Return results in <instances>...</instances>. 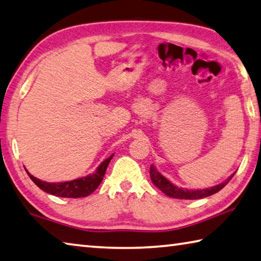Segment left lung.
<instances>
[{
	"label": "left lung",
	"mask_w": 261,
	"mask_h": 261,
	"mask_svg": "<svg viewBox=\"0 0 261 261\" xmlns=\"http://www.w3.org/2000/svg\"><path fill=\"white\" fill-rule=\"evenodd\" d=\"M234 174L230 175L227 179L223 181V183L213 186V188H210V189L186 190V189H179V188H177V186H175L174 184H171L170 181L166 178V177L162 176L159 171L155 169V167L153 165H151V167H150V177H151L152 183H153L161 192H164L166 195L170 196V198L181 199V200L203 199V198H207V196L217 193L218 191L222 190L224 186L227 184L230 179H232Z\"/></svg>",
	"instance_id": "obj_1"
}]
</instances>
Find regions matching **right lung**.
I'll return each mask as SVG.
<instances>
[{
    "label": "right lung",
    "instance_id": "obj_1",
    "mask_svg": "<svg viewBox=\"0 0 261 261\" xmlns=\"http://www.w3.org/2000/svg\"><path fill=\"white\" fill-rule=\"evenodd\" d=\"M112 156H114V154L103 161L97 167L94 174L87 175L85 177H82V178H77L70 181H63V183H47V181H43L36 178V177H34L28 171L27 173L34 183L39 189L46 192V193H50L56 196H61V198H84V196L93 193L97 189V186L100 185L103 177H105L107 167L109 165Z\"/></svg>",
    "mask_w": 261,
    "mask_h": 261
}]
</instances>
